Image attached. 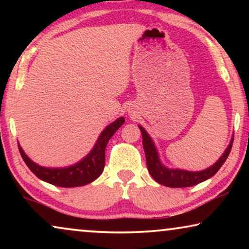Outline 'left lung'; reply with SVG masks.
Masks as SVG:
<instances>
[{
  "mask_svg": "<svg viewBox=\"0 0 249 249\" xmlns=\"http://www.w3.org/2000/svg\"><path fill=\"white\" fill-rule=\"evenodd\" d=\"M142 131V147H144L145 155H146V164L149 175L153 177V179L156 182L161 183L163 186L172 187V188H181V187H190L195 186L197 183L205 181L210 179L215 173L219 171L223 163L226 162L228 156L230 154L231 147H232L233 139H231L229 146H228L222 156L214 163L212 166L207 168L203 171H186V170L180 169H169L164 166L160 161L159 153L156 151V147L153 142L152 138L146 132V130L142 125H138Z\"/></svg>",
  "mask_w": 249,
  "mask_h": 249,
  "instance_id": "left-lung-1",
  "label": "left lung"
}]
</instances>
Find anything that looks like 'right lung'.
<instances>
[{
  "label": "right lung",
  "instance_id": "right-lung-1",
  "mask_svg": "<svg viewBox=\"0 0 249 249\" xmlns=\"http://www.w3.org/2000/svg\"><path fill=\"white\" fill-rule=\"evenodd\" d=\"M124 124V118H119L112 122L102 131L96 144L91 149L89 154L76 164L67 166V168H45L33 162L26 153L23 152L21 146L18 145L19 152L27 166L30 169L37 178L43 181L49 182L51 185L57 187H80L94 181L102 175L105 165V147L114 132Z\"/></svg>",
  "mask_w": 249,
  "mask_h": 249
}]
</instances>
